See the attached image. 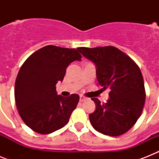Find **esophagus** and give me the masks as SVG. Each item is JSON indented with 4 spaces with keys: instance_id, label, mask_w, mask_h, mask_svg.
Segmentation results:
<instances>
[{
    "instance_id": "obj_1",
    "label": "esophagus",
    "mask_w": 159,
    "mask_h": 159,
    "mask_svg": "<svg viewBox=\"0 0 159 159\" xmlns=\"http://www.w3.org/2000/svg\"><path fill=\"white\" fill-rule=\"evenodd\" d=\"M88 99L87 97H85V96H83V95H81L80 96V102H84V101H87V100Z\"/></svg>"
}]
</instances>
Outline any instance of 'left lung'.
I'll list each match as a JSON object with an SVG mask.
<instances>
[{"instance_id": "1", "label": "left lung", "mask_w": 159, "mask_h": 159, "mask_svg": "<svg viewBox=\"0 0 159 159\" xmlns=\"http://www.w3.org/2000/svg\"><path fill=\"white\" fill-rule=\"evenodd\" d=\"M97 67V77L102 90L110 89V99L97 105L90 114L96 130L109 136H119L129 130L138 120L145 102L143 78L139 66L130 57L114 46L77 48Z\"/></svg>"}]
</instances>
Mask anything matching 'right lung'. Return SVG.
I'll return each mask as SVG.
<instances>
[{"instance_id": "obj_1", "label": "right lung", "mask_w": 159, "mask_h": 159, "mask_svg": "<svg viewBox=\"0 0 159 159\" xmlns=\"http://www.w3.org/2000/svg\"><path fill=\"white\" fill-rule=\"evenodd\" d=\"M82 55L75 48L47 45L25 61L15 84V99L21 119L36 133L48 134L62 128L79 102V96H57L56 84L66 68Z\"/></svg>"}]
</instances>
